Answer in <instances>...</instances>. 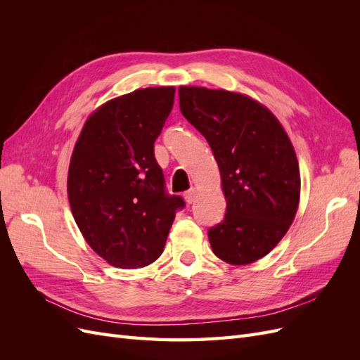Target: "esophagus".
<instances>
[{"label":"esophagus","instance_id":"esophagus-1","mask_svg":"<svg viewBox=\"0 0 360 360\" xmlns=\"http://www.w3.org/2000/svg\"><path fill=\"white\" fill-rule=\"evenodd\" d=\"M195 195H197V191L189 189V191H186V192L183 193V197H184V200H186L188 204H192L193 200H195Z\"/></svg>","mask_w":360,"mask_h":360}]
</instances>
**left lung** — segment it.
Wrapping results in <instances>:
<instances>
[{"label":"left lung","instance_id":"left-lung-1","mask_svg":"<svg viewBox=\"0 0 360 360\" xmlns=\"http://www.w3.org/2000/svg\"><path fill=\"white\" fill-rule=\"evenodd\" d=\"M180 111L209 143L226 200L224 221L209 230L216 257L254 263L274 249L296 216L299 162L284 127L248 96L180 86Z\"/></svg>","mask_w":360,"mask_h":360}]
</instances>
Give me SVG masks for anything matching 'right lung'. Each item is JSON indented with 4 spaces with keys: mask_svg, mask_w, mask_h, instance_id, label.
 <instances>
[{
    "mask_svg": "<svg viewBox=\"0 0 360 360\" xmlns=\"http://www.w3.org/2000/svg\"><path fill=\"white\" fill-rule=\"evenodd\" d=\"M174 94V86H156L106 102L76 141L68 176L73 217L94 252L120 269L156 261L184 207L155 158Z\"/></svg>",
    "mask_w": 360,
    "mask_h": 360,
    "instance_id": "right-lung-1",
    "label": "right lung"
}]
</instances>
